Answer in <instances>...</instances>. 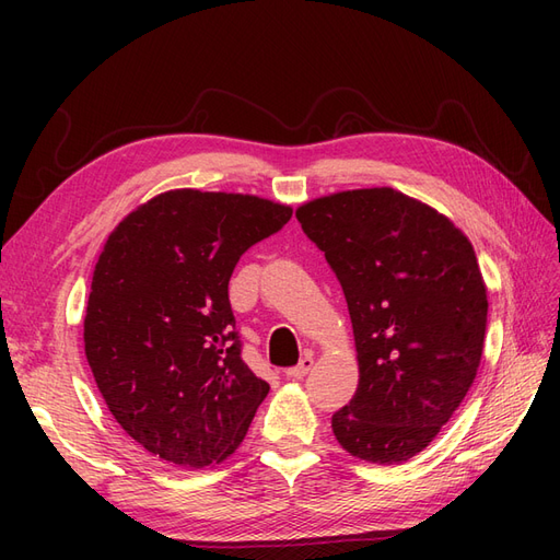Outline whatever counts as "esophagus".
I'll return each instance as SVG.
<instances>
[{"label":"esophagus","mask_w":560,"mask_h":560,"mask_svg":"<svg viewBox=\"0 0 560 560\" xmlns=\"http://www.w3.org/2000/svg\"><path fill=\"white\" fill-rule=\"evenodd\" d=\"M313 354H303V358L299 360V364L296 366H290V369H287L284 371V374H287V378H303V376H306L308 374V371L313 369Z\"/></svg>","instance_id":"34e87169"}]
</instances>
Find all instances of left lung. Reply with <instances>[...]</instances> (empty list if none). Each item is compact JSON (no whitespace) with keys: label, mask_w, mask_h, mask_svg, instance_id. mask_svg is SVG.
<instances>
[{"label":"left lung","mask_w":560,"mask_h":560,"mask_svg":"<svg viewBox=\"0 0 560 560\" xmlns=\"http://www.w3.org/2000/svg\"><path fill=\"white\" fill-rule=\"evenodd\" d=\"M343 287L360 385L331 416L348 453L395 465L425 448L477 376L488 299L471 243L395 189H358L296 210Z\"/></svg>","instance_id":"left-lung-1"}]
</instances>
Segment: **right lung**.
<instances>
[{
    "instance_id": "right-lung-1",
    "label": "right lung",
    "mask_w": 560,
    "mask_h": 560,
    "mask_svg": "<svg viewBox=\"0 0 560 560\" xmlns=\"http://www.w3.org/2000/svg\"><path fill=\"white\" fill-rule=\"evenodd\" d=\"M292 210L179 189L130 212L95 264L83 343L112 416L167 463L200 469L245 439L268 383L243 362L229 280Z\"/></svg>"
}]
</instances>
